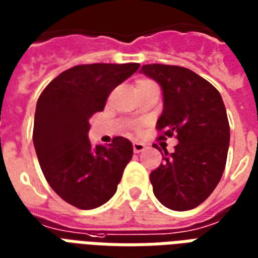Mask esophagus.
I'll return each mask as SVG.
<instances>
[{
	"mask_svg": "<svg viewBox=\"0 0 258 258\" xmlns=\"http://www.w3.org/2000/svg\"><path fill=\"white\" fill-rule=\"evenodd\" d=\"M144 148H146V144L144 143H140V142H133V151L136 152H142L144 151Z\"/></svg>",
	"mask_w": 258,
	"mask_h": 258,
	"instance_id": "obj_1",
	"label": "esophagus"
}]
</instances>
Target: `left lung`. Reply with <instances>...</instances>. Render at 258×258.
<instances>
[{
  "label": "left lung",
  "mask_w": 258,
  "mask_h": 258,
  "mask_svg": "<svg viewBox=\"0 0 258 258\" xmlns=\"http://www.w3.org/2000/svg\"><path fill=\"white\" fill-rule=\"evenodd\" d=\"M140 73L162 88L159 140L173 135L178 140L174 152L163 150V162L150 174L154 195L172 210L197 208L217 187L227 162L229 125L221 95L185 67L144 64Z\"/></svg>",
  "instance_id": "1"
}]
</instances>
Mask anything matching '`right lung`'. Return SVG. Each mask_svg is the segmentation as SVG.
Returning a JSON list of instances; mask_svg holds the SVG:
<instances>
[{
	"label": "right lung",
	"instance_id": "add662e5",
	"mask_svg": "<svg viewBox=\"0 0 258 258\" xmlns=\"http://www.w3.org/2000/svg\"><path fill=\"white\" fill-rule=\"evenodd\" d=\"M140 67L139 63L81 64L66 70L39 96L33 142L46 181L66 202L90 210L112 198L133 155L125 137L108 146L89 142V118Z\"/></svg>",
	"mask_w": 258,
	"mask_h": 258
}]
</instances>
